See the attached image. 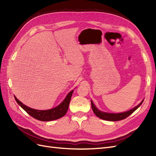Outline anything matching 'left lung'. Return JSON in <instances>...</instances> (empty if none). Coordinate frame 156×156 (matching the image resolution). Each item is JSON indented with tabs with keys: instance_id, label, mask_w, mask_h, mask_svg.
<instances>
[{
	"instance_id": "8db88e82",
	"label": "left lung",
	"mask_w": 156,
	"mask_h": 156,
	"mask_svg": "<svg viewBox=\"0 0 156 156\" xmlns=\"http://www.w3.org/2000/svg\"><path fill=\"white\" fill-rule=\"evenodd\" d=\"M143 101L144 100H143L137 106H136L133 108H132V109L128 111L121 112V113H108V112H102L98 109V108L96 107V106L94 105L92 101H91V106L94 114H95L98 117L100 118V119L105 120H108V121H119V120L125 119L126 118L128 117L130 115H131L132 113H133L135 110L137 109V108L140 106V105L143 103Z\"/></svg>"
}]
</instances>
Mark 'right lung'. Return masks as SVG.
Masks as SVG:
<instances>
[{
	"label": "right lung",
	"mask_w": 156,
	"mask_h": 156,
	"mask_svg": "<svg viewBox=\"0 0 156 156\" xmlns=\"http://www.w3.org/2000/svg\"><path fill=\"white\" fill-rule=\"evenodd\" d=\"M73 92V90H72L70 92H69L67 96L64 99V100L57 107H56L53 108H51V109L45 111L36 110L34 109V108H30L26 106L25 105L23 104L20 101H19L17 100L16 96H14V98H15V100L18 104L20 105L23 109L28 113V114L30 115L32 117L34 118L35 119L40 121H52L57 120L66 115V113L67 112L68 109L69 104Z\"/></svg>",
	"instance_id": "obj_1"
}]
</instances>
